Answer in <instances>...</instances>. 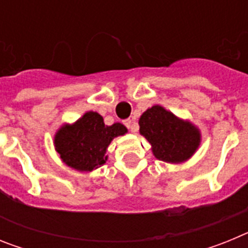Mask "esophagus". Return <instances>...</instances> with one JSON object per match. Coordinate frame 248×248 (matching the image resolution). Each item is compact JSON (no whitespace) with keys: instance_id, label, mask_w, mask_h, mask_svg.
Listing matches in <instances>:
<instances>
[{"instance_id":"1","label":"esophagus","mask_w":248,"mask_h":248,"mask_svg":"<svg viewBox=\"0 0 248 248\" xmlns=\"http://www.w3.org/2000/svg\"><path fill=\"white\" fill-rule=\"evenodd\" d=\"M133 123H134V120L133 119H126V120H124V125H125L128 129H131V130L134 131V128H133Z\"/></svg>"}]
</instances>
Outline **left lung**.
<instances>
[{"mask_svg": "<svg viewBox=\"0 0 248 248\" xmlns=\"http://www.w3.org/2000/svg\"><path fill=\"white\" fill-rule=\"evenodd\" d=\"M140 134L153 146L155 157L166 163H183L200 145V133L160 105H154L139 119Z\"/></svg>", "mask_w": 248, "mask_h": 248, "instance_id": "1", "label": "left lung"}]
</instances>
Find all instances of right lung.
Here are the masks:
<instances>
[{"label":"right lung","instance_id":"obj_1","mask_svg":"<svg viewBox=\"0 0 248 248\" xmlns=\"http://www.w3.org/2000/svg\"><path fill=\"white\" fill-rule=\"evenodd\" d=\"M126 133L119 123L107 126L102 115L85 113L73 125H64L54 137V146L68 166L79 171H92L107 161V148L118 135Z\"/></svg>","mask_w":248,"mask_h":248}]
</instances>
